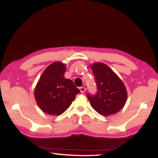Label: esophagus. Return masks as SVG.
<instances>
[{"label": "esophagus", "mask_w": 158, "mask_h": 158, "mask_svg": "<svg viewBox=\"0 0 158 158\" xmlns=\"http://www.w3.org/2000/svg\"><path fill=\"white\" fill-rule=\"evenodd\" d=\"M79 90H80L81 93L83 94L85 91V87H80V88H79Z\"/></svg>", "instance_id": "34e87169"}]
</instances>
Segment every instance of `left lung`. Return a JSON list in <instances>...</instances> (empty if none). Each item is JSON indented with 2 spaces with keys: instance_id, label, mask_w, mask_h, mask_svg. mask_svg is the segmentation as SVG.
<instances>
[{
  "instance_id": "left-lung-1",
  "label": "left lung",
  "mask_w": 158,
  "mask_h": 158,
  "mask_svg": "<svg viewBox=\"0 0 158 158\" xmlns=\"http://www.w3.org/2000/svg\"><path fill=\"white\" fill-rule=\"evenodd\" d=\"M90 68L97 86L95 95H87L90 106L102 116L117 113L124 107L127 100L126 88L122 80L106 64L97 62Z\"/></svg>"
}]
</instances>
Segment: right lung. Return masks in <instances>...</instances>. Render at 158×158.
Returning a JSON list of instances; mask_svg holds the SVG:
<instances>
[{"instance_id":"right-lung-1","label":"right lung","mask_w":158,"mask_h":158,"mask_svg":"<svg viewBox=\"0 0 158 158\" xmlns=\"http://www.w3.org/2000/svg\"><path fill=\"white\" fill-rule=\"evenodd\" d=\"M66 66L56 61L49 65L36 85L35 98L41 110L50 115H61L70 107L80 90L72 80L65 79Z\"/></svg>"}]
</instances>
